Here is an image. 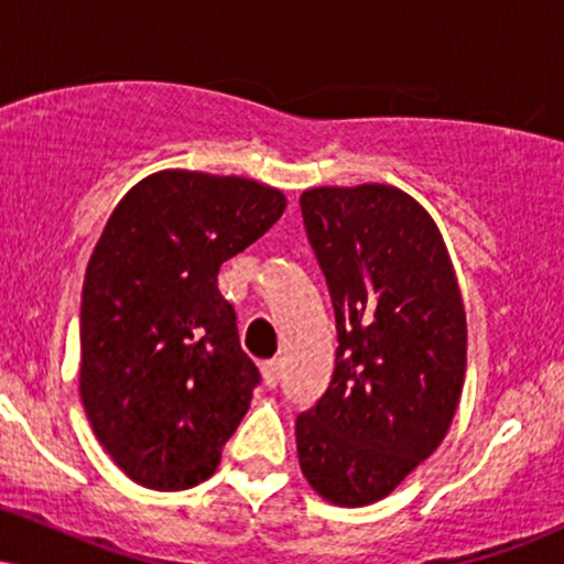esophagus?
<instances>
[{
	"mask_svg": "<svg viewBox=\"0 0 564 564\" xmlns=\"http://www.w3.org/2000/svg\"><path fill=\"white\" fill-rule=\"evenodd\" d=\"M281 373H283V366L281 360H268V364H262V379H264V387H278V381H281Z\"/></svg>",
	"mask_w": 564,
	"mask_h": 564,
	"instance_id": "34e87169",
	"label": "esophagus"
}]
</instances>
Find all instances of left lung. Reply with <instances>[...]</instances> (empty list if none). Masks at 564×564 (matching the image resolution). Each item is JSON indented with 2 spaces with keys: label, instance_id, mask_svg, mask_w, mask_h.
I'll list each match as a JSON object with an SVG mask.
<instances>
[{
  "label": "left lung",
  "instance_id": "left-lung-1",
  "mask_svg": "<svg viewBox=\"0 0 564 564\" xmlns=\"http://www.w3.org/2000/svg\"><path fill=\"white\" fill-rule=\"evenodd\" d=\"M300 209L339 347L323 398L296 416V453L326 501L366 507L443 443L467 371V315L443 236L408 193L313 187Z\"/></svg>",
  "mask_w": 564,
  "mask_h": 564
}]
</instances>
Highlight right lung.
I'll use <instances>...</instances> for the list:
<instances>
[{
  "mask_svg": "<svg viewBox=\"0 0 564 564\" xmlns=\"http://www.w3.org/2000/svg\"><path fill=\"white\" fill-rule=\"evenodd\" d=\"M283 209L254 180L166 170L108 219L84 275L79 392L134 482L185 490L215 475L260 384L217 273Z\"/></svg>",
  "mask_w": 564,
  "mask_h": 564,
  "instance_id": "right-lung-1",
  "label": "right lung"
}]
</instances>
